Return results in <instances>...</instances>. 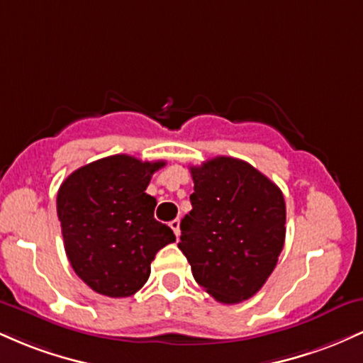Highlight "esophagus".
<instances>
[{"label": "esophagus", "mask_w": 363, "mask_h": 363, "mask_svg": "<svg viewBox=\"0 0 363 363\" xmlns=\"http://www.w3.org/2000/svg\"><path fill=\"white\" fill-rule=\"evenodd\" d=\"M169 225H170V228L174 230V234H176V237L181 235V222H179V218L172 220V222H170Z\"/></svg>", "instance_id": "1"}]
</instances>
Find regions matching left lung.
I'll return each instance as SVG.
<instances>
[{
	"label": "left lung",
	"mask_w": 363,
	"mask_h": 363,
	"mask_svg": "<svg viewBox=\"0 0 363 363\" xmlns=\"http://www.w3.org/2000/svg\"><path fill=\"white\" fill-rule=\"evenodd\" d=\"M193 210L181 222L179 249L194 280L215 301L256 295L285 244L286 210L274 182L247 162L215 157L191 167Z\"/></svg>",
	"instance_id": "obj_1"
}]
</instances>
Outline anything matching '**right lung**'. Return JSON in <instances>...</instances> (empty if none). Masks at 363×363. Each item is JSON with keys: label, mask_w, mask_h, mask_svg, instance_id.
<instances>
[{"label": "right lung", "mask_w": 363, "mask_h": 363, "mask_svg": "<svg viewBox=\"0 0 363 363\" xmlns=\"http://www.w3.org/2000/svg\"><path fill=\"white\" fill-rule=\"evenodd\" d=\"M165 162L112 155L77 169L57 191V218L74 273L107 297H129L145 285L155 254L176 235L153 218L145 193Z\"/></svg>", "instance_id": "right-lung-1"}]
</instances>
